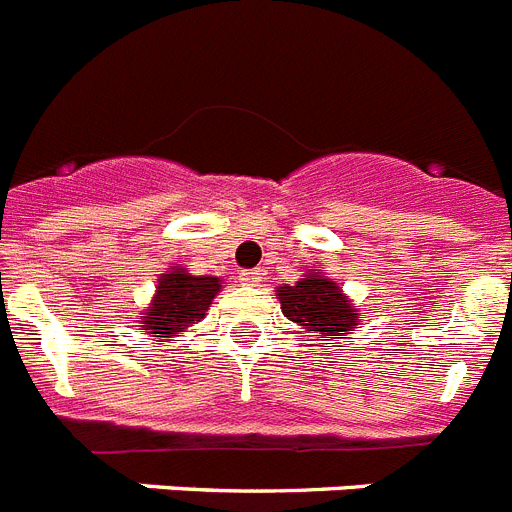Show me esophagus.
I'll return each instance as SVG.
<instances>
[{"label": "esophagus", "instance_id": "1", "mask_svg": "<svg viewBox=\"0 0 512 512\" xmlns=\"http://www.w3.org/2000/svg\"><path fill=\"white\" fill-rule=\"evenodd\" d=\"M260 278H263V270H242L239 273V283H244V286H255Z\"/></svg>", "mask_w": 512, "mask_h": 512}]
</instances>
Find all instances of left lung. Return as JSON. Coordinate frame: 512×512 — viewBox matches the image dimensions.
Wrapping results in <instances>:
<instances>
[{
    "label": "left lung",
    "instance_id": "1",
    "mask_svg": "<svg viewBox=\"0 0 512 512\" xmlns=\"http://www.w3.org/2000/svg\"><path fill=\"white\" fill-rule=\"evenodd\" d=\"M278 302L283 317L320 333L328 341L330 336H343L354 325H359V312L349 302V296L338 289V283L320 273H307L294 286H278Z\"/></svg>",
    "mask_w": 512,
    "mask_h": 512
}]
</instances>
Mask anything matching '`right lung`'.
<instances>
[{
	"instance_id": "right-lung-1",
	"label": "right lung",
	"mask_w": 512,
	"mask_h": 512,
	"mask_svg": "<svg viewBox=\"0 0 512 512\" xmlns=\"http://www.w3.org/2000/svg\"><path fill=\"white\" fill-rule=\"evenodd\" d=\"M221 291L216 276H190L184 268H171L158 278L156 296L140 317V330L156 338H171L200 322Z\"/></svg>"
}]
</instances>
